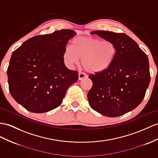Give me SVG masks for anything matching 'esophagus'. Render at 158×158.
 Segmentation results:
<instances>
[{
  "label": "esophagus",
  "instance_id": "obj_1",
  "mask_svg": "<svg viewBox=\"0 0 158 158\" xmlns=\"http://www.w3.org/2000/svg\"><path fill=\"white\" fill-rule=\"evenodd\" d=\"M86 78V75L85 74H84V73H82V72L78 73V80H82Z\"/></svg>",
  "mask_w": 158,
  "mask_h": 158
}]
</instances>
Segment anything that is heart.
<instances>
[{
  "label": "heart",
  "instance_id": "1",
  "mask_svg": "<svg viewBox=\"0 0 158 158\" xmlns=\"http://www.w3.org/2000/svg\"><path fill=\"white\" fill-rule=\"evenodd\" d=\"M117 56V48L113 41L80 36L73 40L72 48H65L63 60L68 67L72 68L82 59V66L86 71L97 74L112 66Z\"/></svg>",
  "mask_w": 158,
  "mask_h": 158
}]
</instances>
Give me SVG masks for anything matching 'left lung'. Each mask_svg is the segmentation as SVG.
Returning <instances> with one entry per match:
<instances>
[{
  "label": "left lung",
  "mask_w": 158,
  "mask_h": 158,
  "mask_svg": "<svg viewBox=\"0 0 158 158\" xmlns=\"http://www.w3.org/2000/svg\"><path fill=\"white\" fill-rule=\"evenodd\" d=\"M91 34L113 41L117 56L109 69L89 76L92 87L88 102L102 115L121 116L135 109L145 97L151 78L148 56L125 33L94 31Z\"/></svg>",
  "instance_id": "left-lung-1"
}]
</instances>
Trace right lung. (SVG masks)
<instances>
[{
	"label": "right lung",
	"mask_w": 158,
	"mask_h": 158,
	"mask_svg": "<svg viewBox=\"0 0 158 158\" xmlns=\"http://www.w3.org/2000/svg\"><path fill=\"white\" fill-rule=\"evenodd\" d=\"M73 30L56 31L34 36L14 51L8 69L10 93L27 110L43 113L59 106L68 87L78 79L77 71L68 69L63 52Z\"/></svg>",
	"instance_id": "add662e5"
}]
</instances>
